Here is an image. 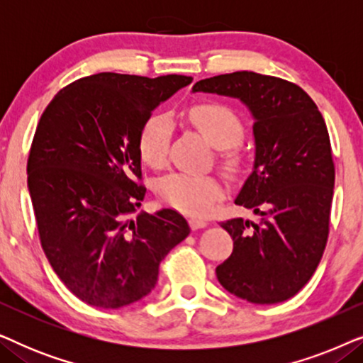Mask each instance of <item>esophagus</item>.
Segmentation results:
<instances>
[{"label":"esophagus","mask_w":363,"mask_h":363,"mask_svg":"<svg viewBox=\"0 0 363 363\" xmlns=\"http://www.w3.org/2000/svg\"><path fill=\"white\" fill-rule=\"evenodd\" d=\"M206 225H208L206 220H201V218H190L191 230H198V228H205Z\"/></svg>","instance_id":"obj_1"}]
</instances>
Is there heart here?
<instances>
[{"label":"heart","instance_id":"1","mask_svg":"<svg viewBox=\"0 0 363 363\" xmlns=\"http://www.w3.org/2000/svg\"><path fill=\"white\" fill-rule=\"evenodd\" d=\"M188 118L206 140L221 148V162L228 170L240 168L241 155L236 145L245 137V125L231 107L215 101L191 104ZM172 137V123L165 116L153 113L143 122L138 132L137 148L142 160L150 167H162L168 157V143ZM160 198L168 205L190 215H206L216 201L225 195L223 183L210 175L172 173L163 177L157 185Z\"/></svg>","mask_w":363,"mask_h":363}]
</instances>
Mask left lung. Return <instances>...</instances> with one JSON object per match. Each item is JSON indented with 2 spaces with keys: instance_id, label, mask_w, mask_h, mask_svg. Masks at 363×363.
<instances>
[{
  "instance_id": "8db88e82",
  "label": "left lung",
  "mask_w": 363,
  "mask_h": 363,
  "mask_svg": "<svg viewBox=\"0 0 363 363\" xmlns=\"http://www.w3.org/2000/svg\"><path fill=\"white\" fill-rule=\"evenodd\" d=\"M193 91L238 97L255 117V170L235 203L262 220L221 223L233 252L218 281L255 304L287 301L309 282L329 238L335 165L324 117L297 84L251 71L203 79Z\"/></svg>"
}]
</instances>
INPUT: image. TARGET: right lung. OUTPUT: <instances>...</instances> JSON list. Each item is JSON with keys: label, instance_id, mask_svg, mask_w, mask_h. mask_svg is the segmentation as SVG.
Wrapping results in <instances>:
<instances>
[{"label": "right lung", "instance_id": "1", "mask_svg": "<svg viewBox=\"0 0 363 363\" xmlns=\"http://www.w3.org/2000/svg\"><path fill=\"white\" fill-rule=\"evenodd\" d=\"M190 82L94 74L61 89L39 118L28 157L39 241L59 279L89 306L118 309L145 297L163 257L190 235L175 210L128 220L147 191L138 132Z\"/></svg>", "mask_w": 363, "mask_h": 363}]
</instances>
